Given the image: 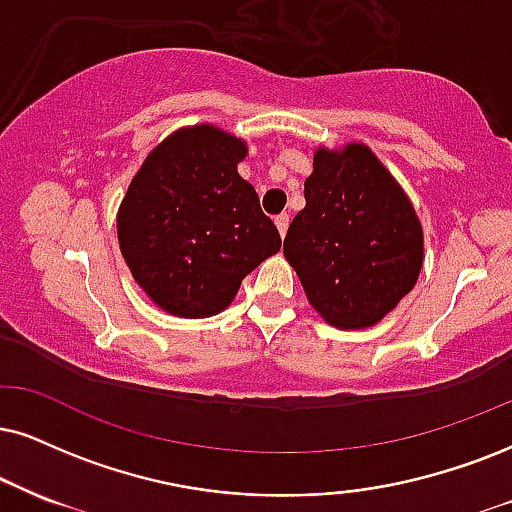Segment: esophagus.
Segmentation results:
<instances>
[{
	"instance_id": "1",
	"label": "esophagus",
	"mask_w": 512,
	"mask_h": 512,
	"mask_svg": "<svg viewBox=\"0 0 512 512\" xmlns=\"http://www.w3.org/2000/svg\"><path fill=\"white\" fill-rule=\"evenodd\" d=\"M275 225H277V230H280V235L285 237V235H287V227H289V216H287V213H282V216H277V218H275Z\"/></svg>"
}]
</instances>
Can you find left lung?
<instances>
[{"label":"left lung","instance_id":"left-lung-1","mask_svg":"<svg viewBox=\"0 0 512 512\" xmlns=\"http://www.w3.org/2000/svg\"><path fill=\"white\" fill-rule=\"evenodd\" d=\"M306 208L285 237V258L306 299L339 330H365L399 306L425 261L408 194L361 142L318 147L304 182Z\"/></svg>","mask_w":512,"mask_h":512}]
</instances>
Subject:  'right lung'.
I'll return each instance as SVG.
<instances>
[{
	"label": "right lung",
	"mask_w": 512,
	"mask_h": 512,
	"mask_svg": "<svg viewBox=\"0 0 512 512\" xmlns=\"http://www.w3.org/2000/svg\"><path fill=\"white\" fill-rule=\"evenodd\" d=\"M244 140L211 123L170 132L142 161L116 216L135 282L178 318L225 311L251 270L280 251L256 189L237 173Z\"/></svg>",
	"instance_id": "right-lung-1"
}]
</instances>
